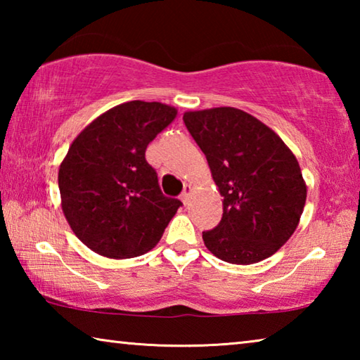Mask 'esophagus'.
Segmentation results:
<instances>
[{
    "instance_id": "obj_1",
    "label": "esophagus",
    "mask_w": 360,
    "mask_h": 360,
    "mask_svg": "<svg viewBox=\"0 0 360 360\" xmlns=\"http://www.w3.org/2000/svg\"><path fill=\"white\" fill-rule=\"evenodd\" d=\"M191 193H192V187H191V184H186V186H184V191H182V193H181V200H182V203H184V205H187V203H188V198H191Z\"/></svg>"
}]
</instances>
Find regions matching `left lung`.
<instances>
[{
  "mask_svg": "<svg viewBox=\"0 0 360 360\" xmlns=\"http://www.w3.org/2000/svg\"><path fill=\"white\" fill-rule=\"evenodd\" d=\"M182 120L224 197L221 222L203 231L205 246L236 265L270 257L295 231L307 200L295 155L275 131L241 109L188 111Z\"/></svg>",
  "mask_w": 360,
  "mask_h": 360,
  "instance_id": "8db88e82",
  "label": "left lung"
}]
</instances>
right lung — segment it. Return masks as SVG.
<instances>
[{
    "label": "right lung",
    "mask_w": 360,
    "mask_h": 360,
    "mask_svg": "<svg viewBox=\"0 0 360 360\" xmlns=\"http://www.w3.org/2000/svg\"><path fill=\"white\" fill-rule=\"evenodd\" d=\"M176 108L129 101L79 133L58 169L62 210L85 246L109 259L138 257L160 241L179 206L162 193L146 148Z\"/></svg>",
    "instance_id": "right-lung-1"
}]
</instances>
